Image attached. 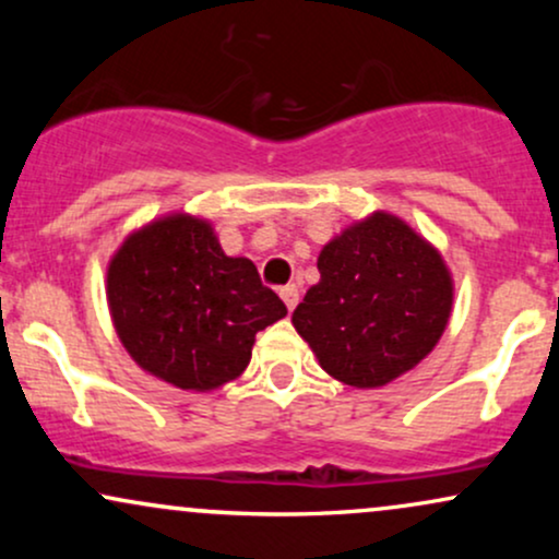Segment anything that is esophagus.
Wrapping results in <instances>:
<instances>
[{
	"label": "esophagus",
	"mask_w": 559,
	"mask_h": 559,
	"mask_svg": "<svg viewBox=\"0 0 559 559\" xmlns=\"http://www.w3.org/2000/svg\"><path fill=\"white\" fill-rule=\"evenodd\" d=\"M281 299H284V305H286V310L292 312L294 307H297V301H299V288L294 286V284H288V286H284L281 288Z\"/></svg>",
	"instance_id": "esophagus-1"
}]
</instances>
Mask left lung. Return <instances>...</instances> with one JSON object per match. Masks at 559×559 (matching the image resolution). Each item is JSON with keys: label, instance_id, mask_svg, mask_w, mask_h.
I'll use <instances>...</instances> for the list:
<instances>
[{"label": "left lung", "instance_id": "left-lung-1", "mask_svg": "<svg viewBox=\"0 0 559 559\" xmlns=\"http://www.w3.org/2000/svg\"><path fill=\"white\" fill-rule=\"evenodd\" d=\"M318 271L292 323L336 381L381 389L439 344L452 316V273L400 215L376 210L346 226L320 249Z\"/></svg>", "mask_w": 559, "mask_h": 559}]
</instances>
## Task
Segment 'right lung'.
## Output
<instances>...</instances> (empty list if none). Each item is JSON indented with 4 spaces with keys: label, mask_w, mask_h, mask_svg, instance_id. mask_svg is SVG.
I'll return each instance as SVG.
<instances>
[{
    "label": "right lung",
    "mask_w": 559,
    "mask_h": 559,
    "mask_svg": "<svg viewBox=\"0 0 559 559\" xmlns=\"http://www.w3.org/2000/svg\"><path fill=\"white\" fill-rule=\"evenodd\" d=\"M107 307L144 373L207 394L236 381L258 331L286 316L247 258L223 252L213 223L168 213L131 230L107 262Z\"/></svg>",
    "instance_id": "right-lung-1"
}]
</instances>
